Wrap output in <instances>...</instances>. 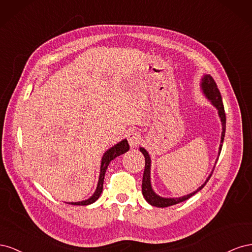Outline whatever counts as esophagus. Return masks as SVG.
<instances>
[{"mask_svg":"<svg viewBox=\"0 0 252 252\" xmlns=\"http://www.w3.org/2000/svg\"><path fill=\"white\" fill-rule=\"evenodd\" d=\"M127 140H128V143H129V145H130L131 148H136V147L139 146L140 136H139V134L136 133V132L132 131L130 133H128Z\"/></svg>","mask_w":252,"mask_h":252,"instance_id":"esophagus-1","label":"esophagus"}]
</instances>
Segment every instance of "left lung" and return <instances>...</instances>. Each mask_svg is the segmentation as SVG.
Masks as SVG:
<instances>
[{"label":"left lung","instance_id":"left-lung-1","mask_svg":"<svg viewBox=\"0 0 252 252\" xmlns=\"http://www.w3.org/2000/svg\"><path fill=\"white\" fill-rule=\"evenodd\" d=\"M201 89H202V93L204 94V95L207 97V100L210 101V103L218 109L219 118H220V122H222V134H220V147H219V156H220V150H222L224 136H225V130H226V114H225V110H224L222 96H220V90L217 86L215 80L212 79L210 74H204V77L202 78V81H201ZM140 151L145 157V169H144L143 182H142L143 196L145 197V200H146L150 205L156 206V207H161V208L169 207V206L179 204L181 202H184V201L188 200L189 197H191L193 194H195L196 192H199L200 190L206 185V183H207L208 180L210 179L212 171H213V169H212L211 173L209 174V177L206 179L204 184H202L199 188L194 190L193 192L186 194V195L180 196V197H163V196H159L158 194H157L155 192V190L152 189V186H151V178H150L151 158H150L148 151L143 147H140ZM217 161H218V158H217Z\"/></svg>","mask_w":252,"mask_h":252}]
</instances>
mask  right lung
Listing matches in <instances>:
<instances>
[{"instance_id": "right-lung-1", "label": "right lung", "mask_w": 252, "mask_h": 252, "mask_svg": "<svg viewBox=\"0 0 252 252\" xmlns=\"http://www.w3.org/2000/svg\"><path fill=\"white\" fill-rule=\"evenodd\" d=\"M129 150V144L126 139L123 141L119 142L118 144L114 145L111 148H109L107 151H105V154L102 157L101 159V168H100V175H98V181H97V185L94 193L91 195L89 199L85 201H81V202H69L68 204L71 205H80V206H86L94 203L98 197H100L102 191H103V184H104V178H105V173L106 170H107V167L110 164L112 159L116 158L117 157L124 155L125 152Z\"/></svg>"}]
</instances>
